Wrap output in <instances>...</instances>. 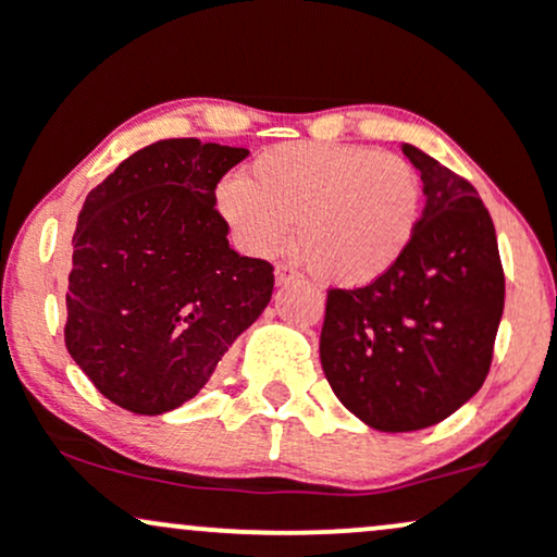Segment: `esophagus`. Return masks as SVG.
Returning a JSON list of instances; mask_svg holds the SVG:
<instances>
[{"label":"esophagus","mask_w":557,"mask_h":557,"mask_svg":"<svg viewBox=\"0 0 557 557\" xmlns=\"http://www.w3.org/2000/svg\"><path fill=\"white\" fill-rule=\"evenodd\" d=\"M274 280H277V285H287V283H290V280H296V272H293L290 267L280 264L277 270H274Z\"/></svg>","instance_id":"esophagus-1"}]
</instances>
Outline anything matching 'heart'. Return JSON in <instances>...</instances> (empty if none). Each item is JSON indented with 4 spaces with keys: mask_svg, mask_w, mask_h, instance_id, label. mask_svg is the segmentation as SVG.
<instances>
[{
    "mask_svg": "<svg viewBox=\"0 0 557 557\" xmlns=\"http://www.w3.org/2000/svg\"><path fill=\"white\" fill-rule=\"evenodd\" d=\"M216 209L243 251L274 257L296 240L319 280L361 287L411 248L421 177L408 159L356 144L293 140L261 151L248 175L216 185Z\"/></svg>",
    "mask_w": 557,
    "mask_h": 557,
    "instance_id": "1",
    "label": "heart"
}]
</instances>
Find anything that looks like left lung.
Instances as JSON below:
<instances>
[{
    "instance_id": "1",
    "label": "left lung",
    "mask_w": 557,
    "mask_h": 557,
    "mask_svg": "<svg viewBox=\"0 0 557 557\" xmlns=\"http://www.w3.org/2000/svg\"><path fill=\"white\" fill-rule=\"evenodd\" d=\"M424 212L385 277L327 290L319 359L332 393L363 424L413 432L456 413L484 385L500 327L505 277L476 188L411 144Z\"/></svg>"
}]
</instances>
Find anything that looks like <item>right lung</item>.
<instances>
[{
  "mask_svg": "<svg viewBox=\"0 0 557 557\" xmlns=\"http://www.w3.org/2000/svg\"><path fill=\"white\" fill-rule=\"evenodd\" d=\"M248 149L168 138L117 164L83 201L65 345L94 387L140 417L183 406L272 298L264 259L240 257L216 183Z\"/></svg>",
  "mask_w": 557,
  "mask_h": 557,
  "instance_id": "right-lung-1",
  "label": "right lung"
}]
</instances>
